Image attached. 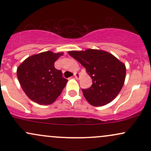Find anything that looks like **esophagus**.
Returning <instances> with one entry per match:
<instances>
[{
    "instance_id": "1",
    "label": "esophagus",
    "mask_w": 151,
    "mask_h": 151,
    "mask_svg": "<svg viewBox=\"0 0 151 151\" xmlns=\"http://www.w3.org/2000/svg\"><path fill=\"white\" fill-rule=\"evenodd\" d=\"M79 73H78V72H74V77L76 78V79H78L79 78Z\"/></svg>"
}]
</instances>
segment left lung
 <instances>
[{
	"instance_id": "obj_1",
	"label": "left lung",
	"mask_w": 151,
	"mask_h": 151,
	"mask_svg": "<svg viewBox=\"0 0 151 151\" xmlns=\"http://www.w3.org/2000/svg\"><path fill=\"white\" fill-rule=\"evenodd\" d=\"M69 55L80 62L92 79V85L82 89L84 96L95 106L110 103L124 85L126 67L111 54L99 50L70 51Z\"/></svg>"
}]
</instances>
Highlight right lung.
Listing matches in <instances>:
<instances>
[{"label": "right lung", "instance_id": "add662e5", "mask_svg": "<svg viewBox=\"0 0 151 151\" xmlns=\"http://www.w3.org/2000/svg\"><path fill=\"white\" fill-rule=\"evenodd\" d=\"M63 53L47 51L27 58L18 67L17 77L22 90L32 101L40 105L53 103L61 94L67 79L55 62Z\"/></svg>", "mask_w": 151, "mask_h": 151}]
</instances>
